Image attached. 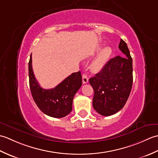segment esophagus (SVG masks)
<instances>
[{
    "mask_svg": "<svg viewBox=\"0 0 158 158\" xmlns=\"http://www.w3.org/2000/svg\"><path fill=\"white\" fill-rule=\"evenodd\" d=\"M88 77L85 74H83V76H82V81H83V83H87L88 82Z\"/></svg>",
    "mask_w": 158,
    "mask_h": 158,
    "instance_id": "1",
    "label": "esophagus"
}]
</instances>
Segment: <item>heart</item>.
Returning <instances> with one entry per match:
<instances>
[{
  "mask_svg": "<svg viewBox=\"0 0 158 158\" xmlns=\"http://www.w3.org/2000/svg\"><path fill=\"white\" fill-rule=\"evenodd\" d=\"M112 55V49L110 47H106L97 56L92 64V69L96 72L100 71L106 65Z\"/></svg>",
  "mask_w": 158,
  "mask_h": 158,
  "instance_id": "1",
  "label": "heart"
}]
</instances>
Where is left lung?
I'll return each instance as SVG.
<instances>
[{
  "label": "left lung",
  "instance_id": "obj_1",
  "mask_svg": "<svg viewBox=\"0 0 158 158\" xmlns=\"http://www.w3.org/2000/svg\"><path fill=\"white\" fill-rule=\"evenodd\" d=\"M119 48L126 56L110 59L101 71L89 80L94 91L93 107L103 116L112 115L122 109L132 89V59L122 39Z\"/></svg>",
  "mask_w": 158,
  "mask_h": 158
}]
</instances>
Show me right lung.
Returning a JSON list of instances; mask_svg holds the SVG:
<instances>
[{
  "label": "right lung",
  "instance_id": "1",
  "mask_svg": "<svg viewBox=\"0 0 158 158\" xmlns=\"http://www.w3.org/2000/svg\"><path fill=\"white\" fill-rule=\"evenodd\" d=\"M29 84L36 105L47 115L61 118L71 112L73 100L82 85L81 72L73 73L54 88L45 89L39 85L32 67V54L28 63Z\"/></svg>",
  "mask_w": 158,
  "mask_h": 158
}]
</instances>
